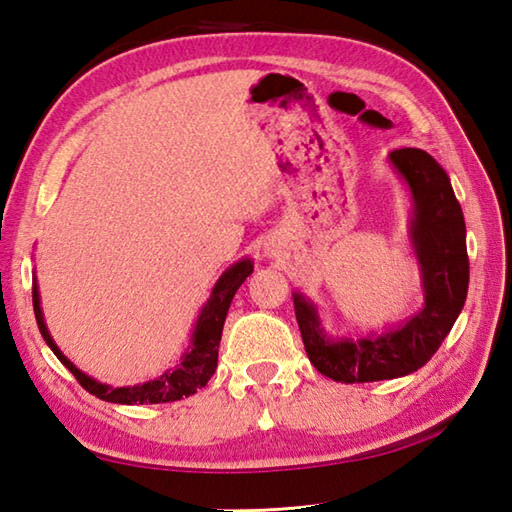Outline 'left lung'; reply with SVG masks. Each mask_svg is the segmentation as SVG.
<instances>
[{
	"instance_id": "8db88e82",
	"label": "left lung",
	"mask_w": 512,
	"mask_h": 512,
	"mask_svg": "<svg viewBox=\"0 0 512 512\" xmlns=\"http://www.w3.org/2000/svg\"><path fill=\"white\" fill-rule=\"evenodd\" d=\"M389 160L407 180L416 202L411 239L422 268L424 308L394 332L330 341L314 306L295 295V314L310 363L336 383H374L416 372L447 339L469 290L464 215L447 171L427 151L413 147L394 149Z\"/></svg>"
}]
</instances>
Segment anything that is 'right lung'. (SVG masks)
<instances>
[{"instance_id":"add662e5","label":"right lung","mask_w":512,"mask_h":512,"mask_svg":"<svg viewBox=\"0 0 512 512\" xmlns=\"http://www.w3.org/2000/svg\"><path fill=\"white\" fill-rule=\"evenodd\" d=\"M250 273H253V264H250V259H244V262L228 268L226 273L217 279L209 301L204 303L198 323H195L191 345H189L191 352L184 354L180 367L171 369V372H165L160 378L149 380V383L136 385V387H107L103 383H96L94 378L79 372V369H76L68 358L61 354L59 347L52 341L46 323H43L37 281H32V308H35V317H37V325L43 341L50 345V350L57 354L59 361L70 369L72 376L79 380V385L83 389H88L92 396L107 402H118V405H158V402H173V400L187 398L209 383V378L215 374V367H217V350H220L226 312L231 308V301L235 297L237 288L244 284L246 277H250Z\"/></svg>"}]
</instances>
